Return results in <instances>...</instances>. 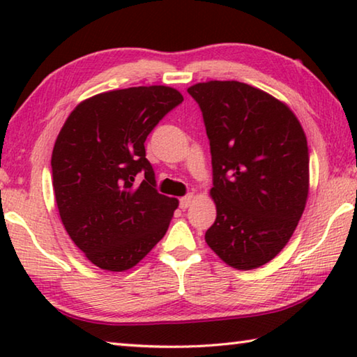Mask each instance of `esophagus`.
I'll use <instances>...</instances> for the list:
<instances>
[{"mask_svg": "<svg viewBox=\"0 0 357 357\" xmlns=\"http://www.w3.org/2000/svg\"><path fill=\"white\" fill-rule=\"evenodd\" d=\"M192 202H193V195L192 193H189V195H185V197H183L179 200V208L181 209H187L192 204Z\"/></svg>", "mask_w": 357, "mask_h": 357, "instance_id": "obj_1", "label": "esophagus"}]
</instances>
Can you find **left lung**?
Returning <instances> with one entry per match:
<instances>
[{
    "instance_id": "1",
    "label": "left lung",
    "mask_w": 357,
    "mask_h": 357,
    "mask_svg": "<svg viewBox=\"0 0 357 357\" xmlns=\"http://www.w3.org/2000/svg\"><path fill=\"white\" fill-rule=\"evenodd\" d=\"M187 93L200 105L213 159L217 217L204 239L231 268H259L287 245L304 213V130L283 102L250 84L213 80Z\"/></svg>"
}]
</instances>
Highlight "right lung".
Instances as JSON below:
<instances>
[{"instance_id":"add662e5","label":"right lung","mask_w":357,"mask_h":357,"mask_svg":"<svg viewBox=\"0 0 357 357\" xmlns=\"http://www.w3.org/2000/svg\"><path fill=\"white\" fill-rule=\"evenodd\" d=\"M183 100L159 84L102 93L78 104L59 130L52 154L59 217L100 269L134 268L165 236L178 200L155 190L144 142ZM138 172L145 178L135 185Z\"/></svg>"}]
</instances>
